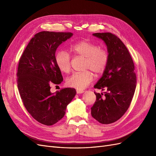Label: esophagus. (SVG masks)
Listing matches in <instances>:
<instances>
[{"label": "esophagus", "mask_w": 156, "mask_h": 156, "mask_svg": "<svg viewBox=\"0 0 156 156\" xmlns=\"http://www.w3.org/2000/svg\"><path fill=\"white\" fill-rule=\"evenodd\" d=\"M76 92L77 94H82L84 92V90H77Z\"/></svg>", "instance_id": "esophagus-1"}]
</instances>
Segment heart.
Masks as SVG:
<instances>
[{"label": "heart", "instance_id": "obj_1", "mask_svg": "<svg viewBox=\"0 0 156 156\" xmlns=\"http://www.w3.org/2000/svg\"><path fill=\"white\" fill-rule=\"evenodd\" d=\"M70 50L77 56L85 58L84 69H90L96 74L105 70L108 62V52L98 44L89 40H81L71 46ZM55 62L60 72L68 73L71 70V57L68 52L60 50L55 55ZM94 75L90 71L75 73L66 79L68 87L83 90L92 83Z\"/></svg>", "mask_w": 156, "mask_h": 156}]
</instances>
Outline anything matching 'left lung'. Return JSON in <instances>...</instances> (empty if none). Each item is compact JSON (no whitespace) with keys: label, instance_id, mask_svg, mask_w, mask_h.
Segmentation results:
<instances>
[{"label":"left lung","instance_id":"8db88e82","mask_svg":"<svg viewBox=\"0 0 156 156\" xmlns=\"http://www.w3.org/2000/svg\"><path fill=\"white\" fill-rule=\"evenodd\" d=\"M105 42L108 62L94 88L107 92H94L96 100L91 108L92 116L103 124L119 120L128 109L133 99L136 78L131 56L119 37L110 32L92 34Z\"/></svg>","mask_w":156,"mask_h":156}]
</instances>
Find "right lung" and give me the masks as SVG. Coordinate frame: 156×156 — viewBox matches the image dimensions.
Listing matches in <instances>:
<instances>
[{
	"mask_svg": "<svg viewBox=\"0 0 156 156\" xmlns=\"http://www.w3.org/2000/svg\"><path fill=\"white\" fill-rule=\"evenodd\" d=\"M72 36L71 32L37 33L19 62L17 87L22 101L29 114L42 124L52 126L62 119L76 94L72 88L50 91L51 84H59L63 81L55 62L56 50Z\"/></svg>",
	"mask_w": 156,
	"mask_h": 156,
	"instance_id": "add662e5",
	"label": "right lung"
}]
</instances>
